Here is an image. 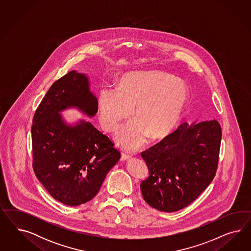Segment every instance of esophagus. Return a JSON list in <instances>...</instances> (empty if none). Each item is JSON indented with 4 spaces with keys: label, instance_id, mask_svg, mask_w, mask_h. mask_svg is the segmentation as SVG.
Instances as JSON below:
<instances>
[{
    "label": "esophagus",
    "instance_id": "34e87169",
    "mask_svg": "<svg viewBox=\"0 0 251 251\" xmlns=\"http://www.w3.org/2000/svg\"><path fill=\"white\" fill-rule=\"evenodd\" d=\"M129 158H130V155H129L128 153L122 152V157H121V160H122V161H126V160H129Z\"/></svg>",
    "mask_w": 251,
    "mask_h": 251
}]
</instances>
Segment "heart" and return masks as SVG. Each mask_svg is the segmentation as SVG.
<instances>
[{
    "label": "heart",
    "instance_id": "b5f03b06",
    "mask_svg": "<svg viewBox=\"0 0 251 251\" xmlns=\"http://www.w3.org/2000/svg\"><path fill=\"white\" fill-rule=\"evenodd\" d=\"M190 100L188 84L180 78L148 71L122 76L116 91L102 89L98 98L103 129L115 132L131 114L134 121L124 126L116 142L135 150L146 141L169 135L182 118Z\"/></svg>",
    "mask_w": 251,
    "mask_h": 251
}]
</instances>
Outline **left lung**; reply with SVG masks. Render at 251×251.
I'll return each instance as SVG.
<instances>
[{"mask_svg": "<svg viewBox=\"0 0 251 251\" xmlns=\"http://www.w3.org/2000/svg\"><path fill=\"white\" fill-rule=\"evenodd\" d=\"M222 129L215 120L187 122L142 152L149 176L141 183L145 201L167 213L187 207L213 181Z\"/></svg>", "mask_w": 251, "mask_h": 251, "instance_id": "1", "label": "left lung"}]
</instances>
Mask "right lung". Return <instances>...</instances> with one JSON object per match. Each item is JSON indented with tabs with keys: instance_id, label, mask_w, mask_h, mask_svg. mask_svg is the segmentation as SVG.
Returning <instances> with one entry per match:
<instances>
[{
	"instance_id": "obj_1",
	"label": "right lung",
	"mask_w": 251,
	"mask_h": 251,
	"mask_svg": "<svg viewBox=\"0 0 251 251\" xmlns=\"http://www.w3.org/2000/svg\"><path fill=\"white\" fill-rule=\"evenodd\" d=\"M69 108L90 118L98 113V99L90 90L88 77L76 71L50 86L35 112L31 129L33 168L55 200L78 206L98 194L121 153L90 122H65L61 112Z\"/></svg>"
}]
</instances>
